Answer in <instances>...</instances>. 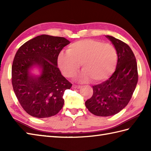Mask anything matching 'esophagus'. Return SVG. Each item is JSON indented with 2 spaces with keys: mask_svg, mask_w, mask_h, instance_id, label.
Here are the masks:
<instances>
[{
  "mask_svg": "<svg viewBox=\"0 0 151 151\" xmlns=\"http://www.w3.org/2000/svg\"><path fill=\"white\" fill-rule=\"evenodd\" d=\"M81 87V85H77V84H73V88H75V89H78Z\"/></svg>",
  "mask_w": 151,
  "mask_h": 151,
  "instance_id": "34e87169",
  "label": "esophagus"
}]
</instances>
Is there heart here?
Listing matches in <instances>:
<instances>
[{
  "label": "heart",
  "instance_id": "b5f03b06",
  "mask_svg": "<svg viewBox=\"0 0 151 151\" xmlns=\"http://www.w3.org/2000/svg\"><path fill=\"white\" fill-rule=\"evenodd\" d=\"M117 62L116 49L108 43L96 40H83L70 44L66 54L58 57V65L66 77L73 78L82 65L83 72L80 80L91 79L101 82L108 78L114 72Z\"/></svg>",
  "mask_w": 151,
  "mask_h": 151
}]
</instances>
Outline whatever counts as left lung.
I'll return each instance as SVG.
<instances>
[{
  "instance_id": "8db88e82",
  "label": "left lung",
  "mask_w": 151,
  "mask_h": 151,
  "mask_svg": "<svg viewBox=\"0 0 151 151\" xmlns=\"http://www.w3.org/2000/svg\"><path fill=\"white\" fill-rule=\"evenodd\" d=\"M106 37L117 52L116 69L107 81L93 86L92 97L85 102L91 114L101 117L110 116L123 110L132 98L138 81L136 57L130 47L114 37Z\"/></svg>"
}]
</instances>
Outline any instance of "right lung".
<instances>
[{"instance_id": "obj_1", "label": "right lung", "mask_w": 151, "mask_h": 151, "mask_svg": "<svg viewBox=\"0 0 151 151\" xmlns=\"http://www.w3.org/2000/svg\"><path fill=\"white\" fill-rule=\"evenodd\" d=\"M69 43L64 37L43 34L28 41L16 52L12 67L13 89L22 108L31 116L52 117L62 108L64 91L72 84L57 67L58 57ZM33 65L42 69L40 77L29 74Z\"/></svg>"}]
</instances>
